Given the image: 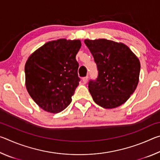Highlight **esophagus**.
Returning a JSON list of instances; mask_svg holds the SVG:
<instances>
[{
    "mask_svg": "<svg viewBox=\"0 0 160 160\" xmlns=\"http://www.w3.org/2000/svg\"><path fill=\"white\" fill-rule=\"evenodd\" d=\"M88 76H86V77L82 78V82H83L84 84H86L87 82H88Z\"/></svg>",
    "mask_w": 160,
    "mask_h": 160,
    "instance_id": "1",
    "label": "esophagus"
}]
</instances>
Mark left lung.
Wrapping results in <instances>:
<instances>
[{"mask_svg":"<svg viewBox=\"0 0 160 160\" xmlns=\"http://www.w3.org/2000/svg\"><path fill=\"white\" fill-rule=\"evenodd\" d=\"M97 66L98 77L89 82V91L94 102L105 109L125 103L139 82L138 58L123 43L105 39H85Z\"/></svg>","mask_w":160,"mask_h":160,"instance_id":"1","label":"left lung"}]
</instances>
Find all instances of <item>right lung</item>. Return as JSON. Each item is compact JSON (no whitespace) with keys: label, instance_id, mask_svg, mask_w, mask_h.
<instances>
[{"label":"right lung","instance_id":"obj_1","mask_svg":"<svg viewBox=\"0 0 160 160\" xmlns=\"http://www.w3.org/2000/svg\"><path fill=\"white\" fill-rule=\"evenodd\" d=\"M80 40L60 39L46 43L32 53L25 66V85L29 95L46 112L66 109L79 85Z\"/></svg>","mask_w":160,"mask_h":160}]
</instances>
